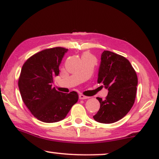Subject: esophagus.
I'll list each match as a JSON object with an SVG mask.
<instances>
[{
	"mask_svg": "<svg viewBox=\"0 0 159 159\" xmlns=\"http://www.w3.org/2000/svg\"><path fill=\"white\" fill-rule=\"evenodd\" d=\"M79 98L80 99H87V98H89L88 96H86L83 94H80L79 95Z\"/></svg>",
	"mask_w": 159,
	"mask_h": 159,
	"instance_id": "1",
	"label": "esophagus"
}]
</instances>
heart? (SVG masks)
I'll return each instance as SVG.
<instances>
[{"label": "heart", "instance_id": "b5f03b06", "mask_svg": "<svg viewBox=\"0 0 159 159\" xmlns=\"http://www.w3.org/2000/svg\"><path fill=\"white\" fill-rule=\"evenodd\" d=\"M93 57L91 54H88V53H85V54H83V57Z\"/></svg>", "mask_w": 159, "mask_h": 159}]
</instances>
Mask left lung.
Returning a JSON list of instances; mask_svg holds the SVG:
<instances>
[{
    "label": "left lung",
    "mask_w": 159,
    "mask_h": 159,
    "mask_svg": "<svg viewBox=\"0 0 159 159\" xmlns=\"http://www.w3.org/2000/svg\"><path fill=\"white\" fill-rule=\"evenodd\" d=\"M98 84L108 90L105 100L97 97L100 108L93 116L101 123H113L126 115L134 103L138 77L132 66L125 57L104 51L98 69Z\"/></svg>",
    "instance_id": "8db88e82"
}]
</instances>
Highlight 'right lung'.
<instances>
[{
    "instance_id": "right-lung-1",
    "label": "right lung",
    "mask_w": 159,
    "mask_h": 159,
    "mask_svg": "<svg viewBox=\"0 0 159 159\" xmlns=\"http://www.w3.org/2000/svg\"><path fill=\"white\" fill-rule=\"evenodd\" d=\"M68 49H45L27 60L19 78L20 93L31 114L44 123H56L66 116L78 95L59 92L52 87L53 78L59 75V66Z\"/></svg>"
}]
</instances>
